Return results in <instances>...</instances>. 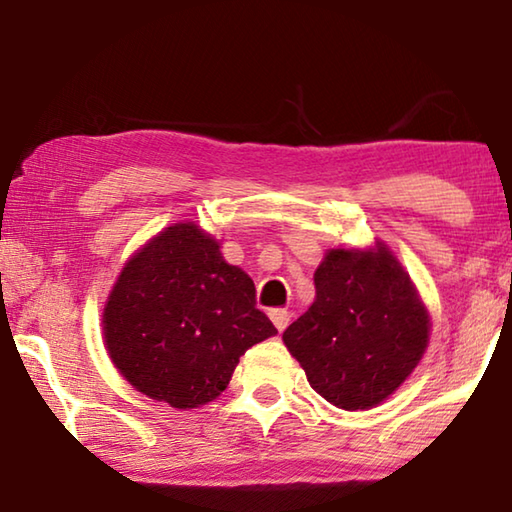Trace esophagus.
Returning <instances> with one entry per match:
<instances>
[{"label": "esophagus", "instance_id": "obj_1", "mask_svg": "<svg viewBox=\"0 0 512 512\" xmlns=\"http://www.w3.org/2000/svg\"><path fill=\"white\" fill-rule=\"evenodd\" d=\"M271 320H273V325L280 329V332H284V329H287V325H289V320H291V314L287 309H271Z\"/></svg>", "mask_w": 512, "mask_h": 512}]
</instances>
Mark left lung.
Instances as JSON below:
<instances>
[{"instance_id": "8db88e82", "label": "left lung", "mask_w": 512, "mask_h": 512, "mask_svg": "<svg viewBox=\"0 0 512 512\" xmlns=\"http://www.w3.org/2000/svg\"><path fill=\"white\" fill-rule=\"evenodd\" d=\"M316 300L282 341L311 388L345 411L393 395L429 343V314L384 244L334 248L314 273Z\"/></svg>"}]
</instances>
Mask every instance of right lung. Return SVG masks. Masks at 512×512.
<instances>
[{"instance_id": "obj_1", "label": "right lung", "mask_w": 512, "mask_h": 512, "mask_svg": "<svg viewBox=\"0 0 512 512\" xmlns=\"http://www.w3.org/2000/svg\"><path fill=\"white\" fill-rule=\"evenodd\" d=\"M196 223H176L128 259L103 307L112 363L137 391L196 409L230 384L239 357L277 334L255 284Z\"/></svg>"}]
</instances>
